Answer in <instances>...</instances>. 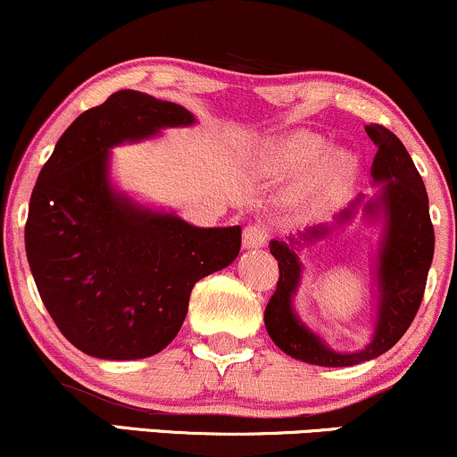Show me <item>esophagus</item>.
Returning <instances> with one entry per match:
<instances>
[{"instance_id": "obj_1", "label": "esophagus", "mask_w": 457, "mask_h": 457, "mask_svg": "<svg viewBox=\"0 0 457 457\" xmlns=\"http://www.w3.org/2000/svg\"><path fill=\"white\" fill-rule=\"evenodd\" d=\"M268 243V229L262 223L246 225L243 232V246L245 249H260Z\"/></svg>"}]
</instances>
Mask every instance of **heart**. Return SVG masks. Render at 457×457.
Here are the masks:
<instances>
[{
  "mask_svg": "<svg viewBox=\"0 0 457 457\" xmlns=\"http://www.w3.org/2000/svg\"><path fill=\"white\" fill-rule=\"evenodd\" d=\"M257 170L268 179H289L302 172V187L319 194H337L353 183L357 159L345 148H328L315 134H289L268 140L257 151Z\"/></svg>",
  "mask_w": 457,
  "mask_h": 457,
  "instance_id": "b5f03b06",
  "label": "heart"
}]
</instances>
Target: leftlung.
Segmentation results:
<instances>
[{
	"label": "left lung",
	"mask_w": 457,
	"mask_h": 457,
	"mask_svg": "<svg viewBox=\"0 0 457 457\" xmlns=\"http://www.w3.org/2000/svg\"><path fill=\"white\" fill-rule=\"evenodd\" d=\"M368 138L375 142L372 185L377 194L357 195L332 223H317L304 232L270 240V253L278 262L277 291L263 312L268 334L278 349L306 364L343 368L375 360L403 338L420 309L428 270L434 255V228L428 208V194L413 159L392 131L383 125H366ZM362 208L367 222L382 228L376 256L378 315L371 340L357 352H337L305 326L293 309L303 267L299 251L314 244L332 228L346 224Z\"/></svg>",
	"instance_id": "obj_1"
}]
</instances>
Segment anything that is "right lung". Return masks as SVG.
I'll return each mask as SVG.
<instances>
[{"mask_svg":"<svg viewBox=\"0 0 457 457\" xmlns=\"http://www.w3.org/2000/svg\"><path fill=\"white\" fill-rule=\"evenodd\" d=\"M195 117L123 89L85 110L54 145L29 200L25 251L65 338L100 360H142L183 326L194 285L238 257L240 225L195 228L119 191L110 148L151 140Z\"/></svg>","mask_w":457,"mask_h":457,"instance_id":"add662e5","label":"right lung"}]
</instances>
